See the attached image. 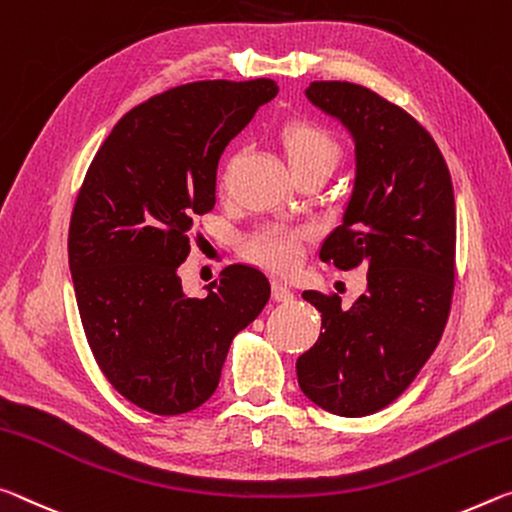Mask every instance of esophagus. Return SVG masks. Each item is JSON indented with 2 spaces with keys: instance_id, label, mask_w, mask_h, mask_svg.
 I'll return each mask as SVG.
<instances>
[{
  "instance_id": "esophagus-1",
  "label": "esophagus",
  "mask_w": 512,
  "mask_h": 512,
  "mask_svg": "<svg viewBox=\"0 0 512 512\" xmlns=\"http://www.w3.org/2000/svg\"><path fill=\"white\" fill-rule=\"evenodd\" d=\"M272 297H274V301H283V304H290V301L295 299V292H292L288 283L274 281L272 283Z\"/></svg>"
}]
</instances>
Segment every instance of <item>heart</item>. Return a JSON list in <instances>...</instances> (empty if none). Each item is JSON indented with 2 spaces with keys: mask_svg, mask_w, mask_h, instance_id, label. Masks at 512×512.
<instances>
[{
  "mask_svg": "<svg viewBox=\"0 0 512 512\" xmlns=\"http://www.w3.org/2000/svg\"><path fill=\"white\" fill-rule=\"evenodd\" d=\"M281 152L286 156L292 174H301L317 167L333 170L338 163V142L326 129L311 122H292L281 131ZM236 165V156L226 163L222 172V186L229 181V174ZM301 240L304 233L283 226H267L245 242V256L251 261L274 272H290L299 263Z\"/></svg>",
  "mask_w": 512,
  "mask_h": 512,
  "instance_id": "b5f03b06",
  "label": "heart"
}]
</instances>
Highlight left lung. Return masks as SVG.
<instances>
[{
    "instance_id": "8db88e82",
    "label": "left lung",
    "mask_w": 512,
    "mask_h": 512,
    "mask_svg": "<svg viewBox=\"0 0 512 512\" xmlns=\"http://www.w3.org/2000/svg\"><path fill=\"white\" fill-rule=\"evenodd\" d=\"M313 106L354 140L356 174L340 226L320 249L338 270H367L349 308L338 295L306 290L322 333L297 360L304 395L342 417L392 404L438 347L456 267L454 186L438 145L415 117L370 88L313 81Z\"/></svg>"
}]
</instances>
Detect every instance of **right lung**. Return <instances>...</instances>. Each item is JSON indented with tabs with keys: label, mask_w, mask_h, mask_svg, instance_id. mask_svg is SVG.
I'll return each mask as SVG.
<instances>
[{
	"label": "right lung",
	"mask_w": 512,
	"mask_h": 512,
	"mask_svg": "<svg viewBox=\"0 0 512 512\" xmlns=\"http://www.w3.org/2000/svg\"><path fill=\"white\" fill-rule=\"evenodd\" d=\"M276 92L272 79L165 90L115 124L83 179L67 236L83 331L113 388L154 415L211 399L231 340L270 299L256 267L229 265L204 299L177 270L192 220L215 206L224 147Z\"/></svg>",
	"instance_id": "obj_1"
}]
</instances>
